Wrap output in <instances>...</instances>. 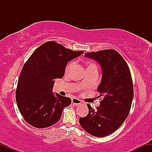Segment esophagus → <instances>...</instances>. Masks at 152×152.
<instances>
[{
    "label": "esophagus",
    "mask_w": 152,
    "mask_h": 152,
    "mask_svg": "<svg viewBox=\"0 0 152 152\" xmlns=\"http://www.w3.org/2000/svg\"><path fill=\"white\" fill-rule=\"evenodd\" d=\"M81 103V101L79 100V99H76V98H74L72 99V104H74L75 106H78Z\"/></svg>",
    "instance_id": "34e87169"
}]
</instances>
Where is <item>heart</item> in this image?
<instances>
[{
    "label": "heart",
    "mask_w": 152,
    "mask_h": 152,
    "mask_svg": "<svg viewBox=\"0 0 152 152\" xmlns=\"http://www.w3.org/2000/svg\"><path fill=\"white\" fill-rule=\"evenodd\" d=\"M95 66V65H94V64H90L88 65V67H89V66ZM73 66H74V63H70V64H68L67 66H66V72H69V71H70L71 69H72Z\"/></svg>",
    "instance_id": "heart-1"
}]
</instances>
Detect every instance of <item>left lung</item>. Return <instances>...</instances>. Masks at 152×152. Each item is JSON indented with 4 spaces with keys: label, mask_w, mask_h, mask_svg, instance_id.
I'll return each instance as SVG.
<instances>
[{
    "label": "left lung",
    "mask_w": 152,
    "mask_h": 152,
    "mask_svg": "<svg viewBox=\"0 0 152 152\" xmlns=\"http://www.w3.org/2000/svg\"><path fill=\"white\" fill-rule=\"evenodd\" d=\"M96 60L102 69V78L97 88L102 98L96 110L89 104L88 114L79 118L82 128L94 137H103L117 130L128 116L134 98L129 68L116 50L107 49L85 54Z\"/></svg>",
    "instance_id": "obj_1"
}]
</instances>
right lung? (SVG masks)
Wrapping results in <instances>:
<instances>
[{
  "label": "right lung",
  "mask_w": 152,
  "mask_h": 152,
  "mask_svg": "<svg viewBox=\"0 0 152 152\" xmlns=\"http://www.w3.org/2000/svg\"><path fill=\"white\" fill-rule=\"evenodd\" d=\"M55 41L39 46L23 67L19 76L15 99L25 121L36 128L55 124L71 99L53 94L56 78H61L68 62L81 56Z\"/></svg>",
  "instance_id": "right-lung-1"
}]
</instances>
